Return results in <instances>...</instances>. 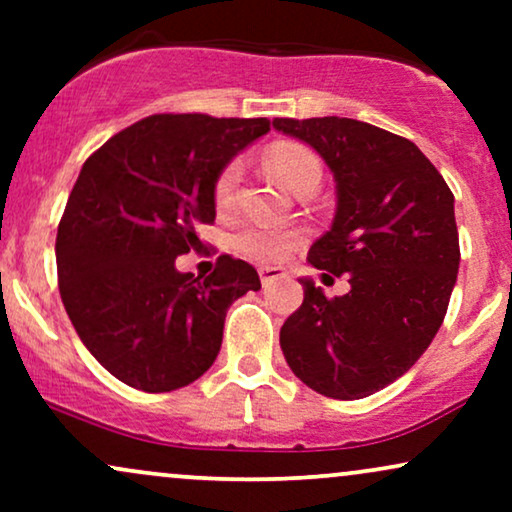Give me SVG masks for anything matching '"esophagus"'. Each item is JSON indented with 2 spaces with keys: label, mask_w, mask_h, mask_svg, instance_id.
Here are the masks:
<instances>
[{
  "label": "esophagus",
  "mask_w": 512,
  "mask_h": 512,
  "mask_svg": "<svg viewBox=\"0 0 512 512\" xmlns=\"http://www.w3.org/2000/svg\"><path fill=\"white\" fill-rule=\"evenodd\" d=\"M281 276H284V269H279V267H260L262 286H269V284H272V281L281 279Z\"/></svg>",
  "instance_id": "1"
}]
</instances>
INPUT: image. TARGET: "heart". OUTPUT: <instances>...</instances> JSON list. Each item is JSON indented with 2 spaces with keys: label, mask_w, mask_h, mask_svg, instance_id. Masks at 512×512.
<instances>
[{
  "label": "heart",
  "mask_w": 512,
  "mask_h": 512,
  "mask_svg": "<svg viewBox=\"0 0 512 512\" xmlns=\"http://www.w3.org/2000/svg\"><path fill=\"white\" fill-rule=\"evenodd\" d=\"M272 173L279 178L281 185L291 192H301L305 187L320 185L322 163L317 154L298 144H279L269 151L267 158ZM243 178V163L238 158L228 161L219 170L214 180V207L219 211H228L236 204L238 185ZM301 243V231L296 228H276L267 223H245L238 231L236 245L243 255L257 262H279Z\"/></svg>",
  "instance_id": "obj_1"
}]
</instances>
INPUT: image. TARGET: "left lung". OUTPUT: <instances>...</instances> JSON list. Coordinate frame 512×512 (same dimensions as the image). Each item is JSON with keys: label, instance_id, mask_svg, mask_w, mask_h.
I'll use <instances>...</instances> for the list:
<instances>
[{"label": "left lung", "instance_id": "1", "mask_svg": "<svg viewBox=\"0 0 512 512\" xmlns=\"http://www.w3.org/2000/svg\"><path fill=\"white\" fill-rule=\"evenodd\" d=\"M274 127L334 173L337 214L308 260L351 284L327 298L301 279L281 351L310 390L368 397L407 373L443 325L460 267L455 197L419 146L387 129L351 117H276Z\"/></svg>", "mask_w": 512, "mask_h": 512}]
</instances>
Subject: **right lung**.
Wrapping results in <instances>:
<instances>
[{"instance_id":"right-lung-1","label":"right lung","mask_w":512,"mask_h":512,"mask_svg":"<svg viewBox=\"0 0 512 512\" xmlns=\"http://www.w3.org/2000/svg\"><path fill=\"white\" fill-rule=\"evenodd\" d=\"M267 117L161 113L86 158L57 228V284L76 334L117 380L144 392L195 383L216 361L226 310L260 289L231 255L182 274L199 223H214V180Z\"/></svg>"}]
</instances>
